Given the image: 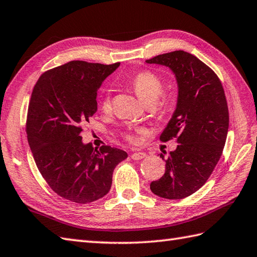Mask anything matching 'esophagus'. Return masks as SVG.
<instances>
[{"label": "esophagus", "instance_id": "obj_1", "mask_svg": "<svg viewBox=\"0 0 257 257\" xmlns=\"http://www.w3.org/2000/svg\"><path fill=\"white\" fill-rule=\"evenodd\" d=\"M131 157H132V159H134V161H141V159H143V158L146 157V154L142 153V152L133 153L132 155H131Z\"/></svg>", "mask_w": 257, "mask_h": 257}]
</instances>
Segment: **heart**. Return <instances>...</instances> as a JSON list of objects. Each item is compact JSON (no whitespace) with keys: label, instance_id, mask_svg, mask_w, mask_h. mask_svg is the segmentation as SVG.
Listing matches in <instances>:
<instances>
[{"label":"heart","instance_id":"b5f03b06","mask_svg":"<svg viewBox=\"0 0 257 257\" xmlns=\"http://www.w3.org/2000/svg\"><path fill=\"white\" fill-rule=\"evenodd\" d=\"M132 88L134 89L135 93L139 95V98L144 102H155L158 100L159 95L162 94L163 91V82L155 73L148 70L140 71L139 73L131 79L130 81ZM100 106L102 110L107 111L111 107V95L110 91L105 90L103 94L101 95Z\"/></svg>","mask_w":257,"mask_h":257}]
</instances>
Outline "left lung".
Instances as JSON below:
<instances>
[{"label":"left lung","instance_id":"8db88e82","mask_svg":"<svg viewBox=\"0 0 257 257\" xmlns=\"http://www.w3.org/2000/svg\"><path fill=\"white\" fill-rule=\"evenodd\" d=\"M146 62L169 68L178 88L175 111L161 135L163 142L177 139L178 145L169 153L162 178L151 184L156 196L177 200L200 189L212 174L226 141L229 110L218 76L196 56L176 50Z\"/></svg>","mask_w":257,"mask_h":257}]
</instances>
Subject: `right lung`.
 I'll return each instance as SVG.
<instances>
[{"label": "right lung", "mask_w": 257, "mask_h": 257, "mask_svg": "<svg viewBox=\"0 0 257 257\" xmlns=\"http://www.w3.org/2000/svg\"><path fill=\"white\" fill-rule=\"evenodd\" d=\"M118 66L70 61L43 73L32 92L26 132L34 159L51 189L72 202L104 197L114 168L127 158L126 152L111 146L98 151L80 135L98 110L102 82Z\"/></svg>", "instance_id": "obj_1"}]
</instances>
